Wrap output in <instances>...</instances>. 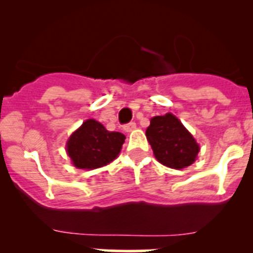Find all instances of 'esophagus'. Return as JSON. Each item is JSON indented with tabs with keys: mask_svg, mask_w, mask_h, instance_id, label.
<instances>
[{
	"mask_svg": "<svg viewBox=\"0 0 253 253\" xmlns=\"http://www.w3.org/2000/svg\"><path fill=\"white\" fill-rule=\"evenodd\" d=\"M135 128H137V124H135V123H129V124L124 125V130L126 131V133H129V131H133Z\"/></svg>",
	"mask_w": 253,
	"mask_h": 253,
	"instance_id": "esophagus-1",
	"label": "esophagus"
}]
</instances>
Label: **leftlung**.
I'll use <instances>...</instances> for the list:
<instances>
[{"instance_id":"obj_1","label":"left lung","mask_w":253,"mask_h":253,"mask_svg":"<svg viewBox=\"0 0 253 253\" xmlns=\"http://www.w3.org/2000/svg\"><path fill=\"white\" fill-rule=\"evenodd\" d=\"M154 157L169 169H185L195 162L200 147L173 114L154 116L146 130Z\"/></svg>"}]
</instances>
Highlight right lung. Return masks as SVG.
<instances>
[{"mask_svg": "<svg viewBox=\"0 0 253 253\" xmlns=\"http://www.w3.org/2000/svg\"><path fill=\"white\" fill-rule=\"evenodd\" d=\"M125 140L124 134L109 131L93 119L84 122L67 142V153L75 167L95 169L113 162Z\"/></svg>", "mask_w": 253, "mask_h": 253, "instance_id": "obj_1", "label": "right lung"}]
</instances>
